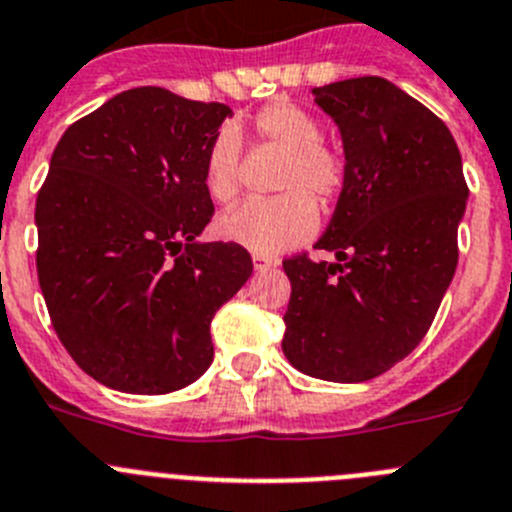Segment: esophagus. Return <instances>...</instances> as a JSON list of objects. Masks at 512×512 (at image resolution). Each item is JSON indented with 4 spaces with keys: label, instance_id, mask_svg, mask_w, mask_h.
<instances>
[{
    "label": "esophagus",
    "instance_id": "1",
    "mask_svg": "<svg viewBox=\"0 0 512 512\" xmlns=\"http://www.w3.org/2000/svg\"><path fill=\"white\" fill-rule=\"evenodd\" d=\"M252 262H255V270H273V267H278V260H275V257L257 255V252H252Z\"/></svg>",
    "mask_w": 512,
    "mask_h": 512
}]
</instances>
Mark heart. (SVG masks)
Wrapping results in <instances>:
<instances>
[{"instance_id":"1","label":"heart","mask_w":512,"mask_h":512,"mask_svg":"<svg viewBox=\"0 0 512 512\" xmlns=\"http://www.w3.org/2000/svg\"><path fill=\"white\" fill-rule=\"evenodd\" d=\"M262 142L283 150L275 199H255L234 206L219 219V234L257 255L275 257L301 245L316 232V205L326 209L342 193L344 158L326 147L319 119L290 101H273L252 119ZM242 140L234 127H224L211 140L204 158V186L219 204H229L239 193ZM314 199L311 200L310 196Z\"/></svg>"}]
</instances>
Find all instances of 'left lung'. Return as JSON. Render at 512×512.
Returning <instances> with one entry per match:
<instances>
[{
  "mask_svg": "<svg viewBox=\"0 0 512 512\" xmlns=\"http://www.w3.org/2000/svg\"><path fill=\"white\" fill-rule=\"evenodd\" d=\"M344 145V188L316 250L283 262L290 280L283 354L303 375L365 382L413 352L454 270L467 209L449 127L388 78L313 89Z\"/></svg>",
  "mask_w": 512,
  "mask_h": 512,
  "instance_id": "8db88e82",
  "label": "left lung"
}]
</instances>
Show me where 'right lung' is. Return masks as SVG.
Returning <instances> with one entry per match:
<instances>
[{"label": "right lung", "instance_id": "right-lung-1", "mask_svg": "<svg viewBox=\"0 0 512 512\" xmlns=\"http://www.w3.org/2000/svg\"><path fill=\"white\" fill-rule=\"evenodd\" d=\"M232 109L130 89L63 132L38 193V280L76 365L119 393L163 395L214 359L211 319L252 275L234 242H199L204 158Z\"/></svg>", "mask_w": 512, "mask_h": 512}]
</instances>
